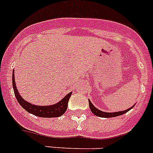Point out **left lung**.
<instances>
[{"mask_svg": "<svg viewBox=\"0 0 153 153\" xmlns=\"http://www.w3.org/2000/svg\"><path fill=\"white\" fill-rule=\"evenodd\" d=\"M88 103H89V107H90V110L93 114L96 115V116L100 117H117L120 116V115H122V114H125L126 112L129 111L131 108H133V106L131 107L130 109H128V110H124V111H120V112H115V113H106L102 112L101 110H99L98 109H96L93 105L92 104L90 100H88Z\"/></svg>", "mask_w": 153, "mask_h": 153, "instance_id": "obj_1", "label": "left lung"}]
</instances>
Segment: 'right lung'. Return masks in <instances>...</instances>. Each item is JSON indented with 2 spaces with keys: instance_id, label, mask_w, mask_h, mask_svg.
I'll use <instances>...</instances> for the list:
<instances>
[{
  "instance_id": "add662e5",
  "label": "right lung",
  "mask_w": 153,
  "mask_h": 153,
  "mask_svg": "<svg viewBox=\"0 0 153 153\" xmlns=\"http://www.w3.org/2000/svg\"><path fill=\"white\" fill-rule=\"evenodd\" d=\"M14 71H13V73H12V85H13L14 92H15V97L17 99L18 102L22 106V108L25 109L26 111H28L30 114H33L35 116L40 117H61V115L65 114V111L67 110V108H68V100L72 92L68 93L65 98L62 99L60 102L54 105L46 106H36V105H33L30 102H28L24 100L22 97L19 95L16 85H15Z\"/></svg>"
}]
</instances>
